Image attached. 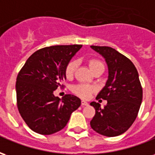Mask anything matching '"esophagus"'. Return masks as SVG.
I'll use <instances>...</instances> for the list:
<instances>
[{"instance_id":"obj_1","label":"esophagus","mask_w":155,"mask_h":155,"mask_svg":"<svg viewBox=\"0 0 155 155\" xmlns=\"http://www.w3.org/2000/svg\"><path fill=\"white\" fill-rule=\"evenodd\" d=\"M81 105H82V106H85V105H88V102H86V101H81Z\"/></svg>"}]
</instances>
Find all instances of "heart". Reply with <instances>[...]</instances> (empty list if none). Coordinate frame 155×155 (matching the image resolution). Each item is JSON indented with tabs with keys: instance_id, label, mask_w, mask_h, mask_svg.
<instances>
[{
	"instance_id": "obj_1",
	"label": "heart",
	"mask_w": 155,
	"mask_h": 155,
	"mask_svg": "<svg viewBox=\"0 0 155 155\" xmlns=\"http://www.w3.org/2000/svg\"><path fill=\"white\" fill-rule=\"evenodd\" d=\"M76 66H77L76 61H71L68 63L66 67H65V71H64L66 77L71 78L74 74ZM89 66L91 68V71H94V69L100 67V66H104V64L101 61H99L97 59H91L89 61ZM94 91V88L93 86L84 84H78L73 88V91L74 93L82 98H89Z\"/></svg>"
}]
</instances>
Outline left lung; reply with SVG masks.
I'll list each match as a JSON object with an SVG mask.
<instances>
[{"instance_id": "1", "label": "left lung", "mask_w": 155, "mask_h": 155, "mask_svg": "<svg viewBox=\"0 0 155 155\" xmlns=\"http://www.w3.org/2000/svg\"><path fill=\"white\" fill-rule=\"evenodd\" d=\"M102 55L108 66V79L96 98L107 101L104 108L96 102L91 105L95 114L91 126L100 134L118 136L124 133L136 119L142 103L143 91L134 64L126 56L109 46L91 45Z\"/></svg>"}]
</instances>
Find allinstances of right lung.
I'll return each mask as SVG.
<instances>
[{
	"mask_svg": "<svg viewBox=\"0 0 155 155\" xmlns=\"http://www.w3.org/2000/svg\"><path fill=\"white\" fill-rule=\"evenodd\" d=\"M81 45H54L35 51L19 72L16 83L17 107L29 128L40 134H52L67 124L81 101L73 94L63 99L54 91L66 80L65 67Z\"/></svg>",
	"mask_w": 155,
	"mask_h": 155,
	"instance_id": "add662e5",
	"label": "right lung"
}]
</instances>
